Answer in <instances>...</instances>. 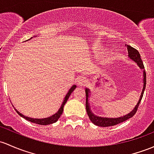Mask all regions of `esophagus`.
Returning <instances> with one entry per match:
<instances>
[{
  "instance_id": "esophagus-1",
  "label": "esophagus",
  "mask_w": 154,
  "mask_h": 154,
  "mask_svg": "<svg viewBox=\"0 0 154 154\" xmlns=\"http://www.w3.org/2000/svg\"><path fill=\"white\" fill-rule=\"evenodd\" d=\"M87 78L85 76H82L78 80V84H79V86H84L85 85V84L87 82Z\"/></svg>"
}]
</instances>
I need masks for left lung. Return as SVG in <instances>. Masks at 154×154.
Masks as SVG:
<instances>
[{"instance_id":"obj_1","label":"left lung","mask_w":154,"mask_h":154,"mask_svg":"<svg viewBox=\"0 0 154 154\" xmlns=\"http://www.w3.org/2000/svg\"><path fill=\"white\" fill-rule=\"evenodd\" d=\"M127 47V50H128V57L131 58V59H132L133 61H134L136 63L138 64L139 67L141 69H143V89L142 91L141 95L140 97V100H139L138 103H137L136 106L134 107L133 110L130 112V113L127 114L126 115H124L123 117H117V118H107V117H97L96 115H94L93 113H92L91 112L90 105L88 103V97H89V91L88 89H86L85 92H86V109H87V115H88L89 117H90V120L92 122V123H94L95 125H97V126H101V127H108V126H112V125H115L117 124H119L120 123H123V122L125 121L128 119L131 118L134 116V115L136 114L137 109H138L139 105H140V101H141L142 98H143L144 91H145V86H146V72L144 70L145 67H144V64L143 61H142L141 57H140V54L139 53V51L135 49L134 48L131 47V46L125 45Z\"/></svg>"}]
</instances>
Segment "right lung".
Segmentation results:
<instances>
[{
  "instance_id": "obj_1",
  "label": "right lung",
  "mask_w": 154,
  "mask_h": 154,
  "mask_svg": "<svg viewBox=\"0 0 154 154\" xmlns=\"http://www.w3.org/2000/svg\"><path fill=\"white\" fill-rule=\"evenodd\" d=\"M76 88V86L75 85H73L72 87L70 89V90L68 91V92L67 93V95H66L65 97H64L63 102H62V106H61L60 109H59V110H58V112H57L56 114H54V115H52V116L49 117H47V118H43V119H37V118H31V117H26L24 116V115H23L22 114L20 113L18 111L16 110V112H17V113L19 115H20L21 117H23V118L26 119V120H29V121L31 122V123H37V124H39V125H49V124H52L54 123H56V122L57 121L58 119L60 117L61 115H62V112H63V109H64V104L66 103V102H67V100H68L69 97H70V94L72 93V92H73V90H75V89Z\"/></svg>"
}]
</instances>
